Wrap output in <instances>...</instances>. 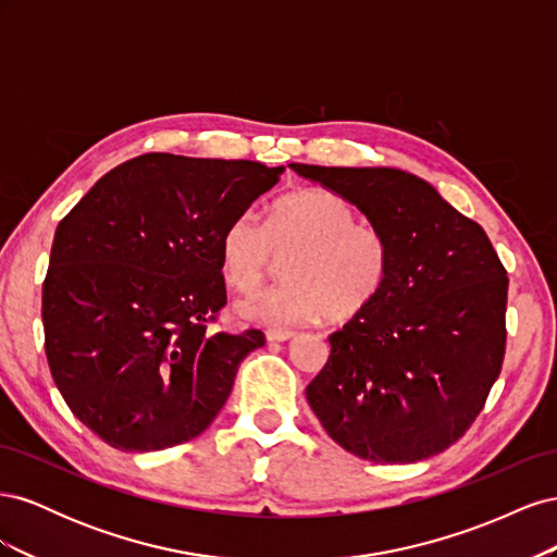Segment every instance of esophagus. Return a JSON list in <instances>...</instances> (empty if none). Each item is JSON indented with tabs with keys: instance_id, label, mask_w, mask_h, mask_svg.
I'll use <instances>...</instances> for the list:
<instances>
[{
	"instance_id": "esophagus-1",
	"label": "esophagus",
	"mask_w": 557,
	"mask_h": 557,
	"mask_svg": "<svg viewBox=\"0 0 557 557\" xmlns=\"http://www.w3.org/2000/svg\"><path fill=\"white\" fill-rule=\"evenodd\" d=\"M295 336L293 330H267V342L276 344V342H290Z\"/></svg>"
}]
</instances>
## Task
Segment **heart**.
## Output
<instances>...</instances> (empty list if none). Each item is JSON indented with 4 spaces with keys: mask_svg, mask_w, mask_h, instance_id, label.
Listing matches in <instances>:
<instances>
[{
    "mask_svg": "<svg viewBox=\"0 0 557 557\" xmlns=\"http://www.w3.org/2000/svg\"><path fill=\"white\" fill-rule=\"evenodd\" d=\"M288 283L239 305L258 323L285 327L330 318L346 323L372 309L393 276V244L339 195L297 190L274 201L262 223L242 211L221 232L218 258L232 290L252 295L288 258Z\"/></svg>",
    "mask_w": 557,
    "mask_h": 557,
    "instance_id": "b5f03b06",
    "label": "heart"
}]
</instances>
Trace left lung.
Wrapping results in <instances>:
<instances>
[{"label":"left lung","instance_id":"1","mask_svg":"<svg viewBox=\"0 0 557 557\" xmlns=\"http://www.w3.org/2000/svg\"><path fill=\"white\" fill-rule=\"evenodd\" d=\"M293 170L356 205L393 244L383 297L330 334L307 399L332 440L369 462L446 450L502 372L507 269L487 234L432 185L393 166Z\"/></svg>","mask_w":557,"mask_h":557}]
</instances>
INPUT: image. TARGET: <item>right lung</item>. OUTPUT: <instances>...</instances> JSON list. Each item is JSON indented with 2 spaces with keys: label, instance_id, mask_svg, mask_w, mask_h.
Masks as SVG:
<instances>
[{
  "label": "right lung",
  "instance_id": "right-lung-1",
  "mask_svg": "<svg viewBox=\"0 0 557 557\" xmlns=\"http://www.w3.org/2000/svg\"><path fill=\"white\" fill-rule=\"evenodd\" d=\"M283 166L146 153L66 213L50 248L41 318L66 407L127 453L205 432L260 330L209 332L225 307L218 242Z\"/></svg>",
  "mask_w": 557,
  "mask_h": 557
}]
</instances>
